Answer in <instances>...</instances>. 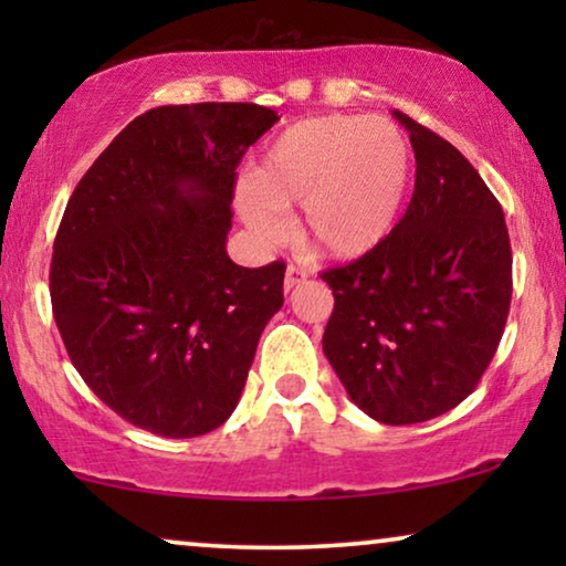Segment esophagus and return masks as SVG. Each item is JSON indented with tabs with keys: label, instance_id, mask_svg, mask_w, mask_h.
Listing matches in <instances>:
<instances>
[{
	"label": "esophagus",
	"instance_id": "obj_1",
	"mask_svg": "<svg viewBox=\"0 0 566 566\" xmlns=\"http://www.w3.org/2000/svg\"><path fill=\"white\" fill-rule=\"evenodd\" d=\"M308 277V273L304 268H298V265H289V270H285V281H283V289L285 291H293L296 289L298 283H304Z\"/></svg>",
	"mask_w": 566,
	"mask_h": 566
}]
</instances>
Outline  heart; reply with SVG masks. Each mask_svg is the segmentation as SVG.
I'll return each instance as SVG.
<instances>
[{
  "mask_svg": "<svg viewBox=\"0 0 566 566\" xmlns=\"http://www.w3.org/2000/svg\"><path fill=\"white\" fill-rule=\"evenodd\" d=\"M412 154L384 118L322 115L277 134L239 190V213L252 234L275 242L277 213L304 208L301 234L316 254L360 258L384 242L405 208Z\"/></svg>",
  "mask_w": 566,
  "mask_h": 566,
  "instance_id": "heart-1",
  "label": "heart"
}]
</instances>
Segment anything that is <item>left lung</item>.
Here are the masks:
<instances>
[{"mask_svg": "<svg viewBox=\"0 0 566 566\" xmlns=\"http://www.w3.org/2000/svg\"><path fill=\"white\" fill-rule=\"evenodd\" d=\"M394 118L415 149L412 200L381 244L322 273L335 296L322 347L363 412L412 424L476 389L505 332L513 252L469 159L409 115Z\"/></svg>", "mask_w": 566, "mask_h": 566, "instance_id": "left-lung-1", "label": "left lung"}]
</instances>
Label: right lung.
I'll use <instances>...</instances> for the list:
<instances>
[{"label":"right lung","mask_w":566,"mask_h":566,"mask_svg":"<svg viewBox=\"0 0 566 566\" xmlns=\"http://www.w3.org/2000/svg\"><path fill=\"white\" fill-rule=\"evenodd\" d=\"M277 120L254 103L154 107L66 203L53 319L84 384L154 436L196 438L227 422L283 306V260L242 268L227 254L237 167Z\"/></svg>","instance_id":"obj_1"}]
</instances>
